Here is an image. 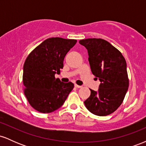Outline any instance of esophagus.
Listing matches in <instances>:
<instances>
[{
    "label": "esophagus",
    "instance_id": "34e87169",
    "mask_svg": "<svg viewBox=\"0 0 146 146\" xmlns=\"http://www.w3.org/2000/svg\"><path fill=\"white\" fill-rule=\"evenodd\" d=\"M75 86L76 87V88H81L82 87V86H80V85H78V84H75Z\"/></svg>",
    "mask_w": 146,
    "mask_h": 146
}]
</instances>
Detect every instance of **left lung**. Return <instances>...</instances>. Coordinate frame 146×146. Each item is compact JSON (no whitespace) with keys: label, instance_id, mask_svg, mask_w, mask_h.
<instances>
[{"label":"left lung","instance_id":"left-lung-1","mask_svg":"<svg viewBox=\"0 0 146 146\" xmlns=\"http://www.w3.org/2000/svg\"><path fill=\"white\" fill-rule=\"evenodd\" d=\"M79 42L88 50L92 73L101 82L98 92L90 89L84 104L94 115L106 116L120 106L128 89L126 62L121 52L105 40L88 38Z\"/></svg>","mask_w":146,"mask_h":146}]
</instances>
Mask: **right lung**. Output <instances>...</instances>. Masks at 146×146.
I'll use <instances>...</instances> for the list:
<instances>
[{
  "instance_id": "add662e5",
  "label": "right lung",
  "mask_w": 146,
  "mask_h": 146,
  "mask_svg": "<svg viewBox=\"0 0 146 146\" xmlns=\"http://www.w3.org/2000/svg\"><path fill=\"white\" fill-rule=\"evenodd\" d=\"M76 42L73 39L48 38L27 58L23 66L24 93L37 111L49 113L58 109L74 88L71 82H62L55 75L60 74L65 56Z\"/></svg>"
}]
</instances>
